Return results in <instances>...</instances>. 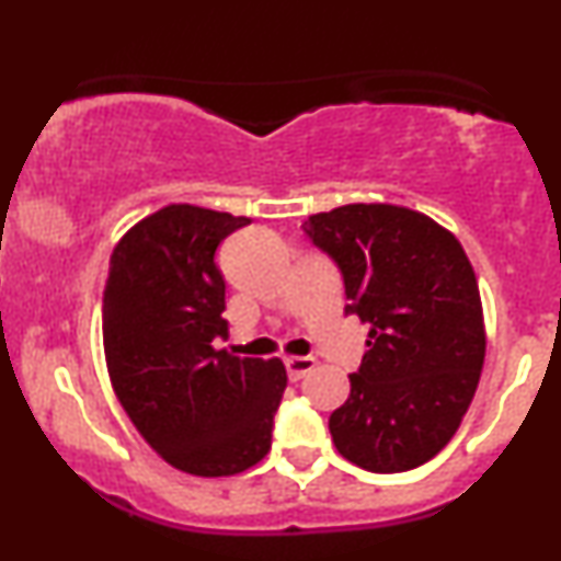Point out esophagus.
Instances as JSON below:
<instances>
[{"instance_id": "34e87169", "label": "esophagus", "mask_w": 561, "mask_h": 561, "mask_svg": "<svg viewBox=\"0 0 561 561\" xmlns=\"http://www.w3.org/2000/svg\"><path fill=\"white\" fill-rule=\"evenodd\" d=\"M285 366H287L289 379H300V377H306L313 366H317V362H313L311 356H287Z\"/></svg>"}]
</instances>
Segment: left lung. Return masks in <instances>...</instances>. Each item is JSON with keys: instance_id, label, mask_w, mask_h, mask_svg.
<instances>
[{"instance_id": "1", "label": "left lung", "mask_w": 561, "mask_h": 561, "mask_svg": "<svg viewBox=\"0 0 561 561\" xmlns=\"http://www.w3.org/2000/svg\"><path fill=\"white\" fill-rule=\"evenodd\" d=\"M302 231L343 272L345 313L371 327L351 396L330 416L334 448L366 472L424 465L459 430L485 362L465 248L430 216L388 203L313 214Z\"/></svg>"}]
</instances>
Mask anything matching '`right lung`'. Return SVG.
<instances>
[{"label":"right lung","instance_id":"1","mask_svg":"<svg viewBox=\"0 0 561 561\" xmlns=\"http://www.w3.org/2000/svg\"><path fill=\"white\" fill-rule=\"evenodd\" d=\"M250 218L165 205L115 244L102 298L113 390L160 459L197 478H229L272 448L287 388L279 358H240L227 337V285L214 255Z\"/></svg>","mask_w":561,"mask_h":561}]
</instances>
